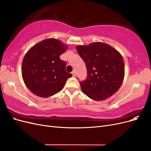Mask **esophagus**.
<instances>
[{
  "label": "esophagus",
  "mask_w": 151,
  "mask_h": 151,
  "mask_svg": "<svg viewBox=\"0 0 151 151\" xmlns=\"http://www.w3.org/2000/svg\"><path fill=\"white\" fill-rule=\"evenodd\" d=\"M72 74L73 77H76V72H75V71H73V72H72Z\"/></svg>",
  "instance_id": "esophagus-1"
}]
</instances>
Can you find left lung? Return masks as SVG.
Wrapping results in <instances>:
<instances>
[{
  "instance_id": "left-lung-1",
  "label": "left lung",
  "mask_w": 151,
  "mask_h": 151,
  "mask_svg": "<svg viewBox=\"0 0 151 151\" xmlns=\"http://www.w3.org/2000/svg\"><path fill=\"white\" fill-rule=\"evenodd\" d=\"M88 70V77L80 82L83 93L96 101L111 96L119 89L125 76L122 55L106 43L94 42L76 46Z\"/></svg>"
}]
</instances>
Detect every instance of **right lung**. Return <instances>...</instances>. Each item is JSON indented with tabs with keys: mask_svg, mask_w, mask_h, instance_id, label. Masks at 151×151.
Returning a JSON list of instances; mask_svg holds the SVG:
<instances>
[{
	"mask_svg": "<svg viewBox=\"0 0 151 151\" xmlns=\"http://www.w3.org/2000/svg\"><path fill=\"white\" fill-rule=\"evenodd\" d=\"M68 48L61 41L48 38L31 47L22 63V77L32 93L42 98L57 94L72 74L65 70L66 62L60 56Z\"/></svg>",
	"mask_w": 151,
	"mask_h": 151,
	"instance_id": "right-lung-1",
	"label": "right lung"
}]
</instances>
